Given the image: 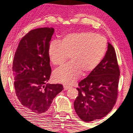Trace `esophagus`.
<instances>
[{
  "label": "esophagus",
  "instance_id": "obj_1",
  "mask_svg": "<svg viewBox=\"0 0 133 133\" xmlns=\"http://www.w3.org/2000/svg\"><path fill=\"white\" fill-rule=\"evenodd\" d=\"M63 88H64V90H67L70 89V87H69V86H63Z\"/></svg>",
  "mask_w": 133,
  "mask_h": 133
}]
</instances>
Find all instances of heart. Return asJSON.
Instances as JSON below:
<instances>
[{
    "label": "heart",
    "mask_w": 133,
    "mask_h": 133,
    "mask_svg": "<svg viewBox=\"0 0 133 133\" xmlns=\"http://www.w3.org/2000/svg\"><path fill=\"white\" fill-rule=\"evenodd\" d=\"M107 50L103 36L90 31L69 33L61 41L50 42L48 48L49 59L55 66L63 64L70 56L71 62L54 72L56 82L71 85L83 72L92 71L103 60Z\"/></svg>",
    "instance_id": "b5f03b06"
}]
</instances>
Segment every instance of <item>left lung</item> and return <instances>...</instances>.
I'll list each match as a JSON object with an SVG mask.
<instances>
[{
    "mask_svg": "<svg viewBox=\"0 0 133 133\" xmlns=\"http://www.w3.org/2000/svg\"><path fill=\"white\" fill-rule=\"evenodd\" d=\"M119 75L115 50L108 43L103 60L78 84L74 106L82 120L87 122L101 119L111 111L117 98Z\"/></svg>",
    "mask_w": 133,
    "mask_h": 133,
    "instance_id": "obj_1",
    "label": "left lung"
}]
</instances>
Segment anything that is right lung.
<instances>
[{
  "label": "right lung",
  "instance_id": "1",
  "mask_svg": "<svg viewBox=\"0 0 133 133\" xmlns=\"http://www.w3.org/2000/svg\"><path fill=\"white\" fill-rule=\"evenodd\" d=\"M54 32L51 27L30 31L20 41L14 56L16 95L34 115L49 112L53 99L63 89L61 84L47 83L51 72L48 48Z\"/></svg>",
  "mask_w": 133,
  "mask_h": 133
}]
</instances>
